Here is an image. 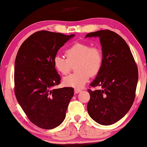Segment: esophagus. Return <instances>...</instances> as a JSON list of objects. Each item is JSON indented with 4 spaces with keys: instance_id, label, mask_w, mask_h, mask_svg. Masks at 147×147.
I'll return each mask as SVG.
<instances>
[{
    "instance_id": "obj_1",
    "label": "esophagus",
    "mask_w": 147,
    "mask_h": 147,
    "mask_svg": "<svg viewBox=\"0 0 147 147\" xmlns=\"http://www.w3.org/2000/svg\"><path fill=\"white\" fill-rule=\"evenodd\" d=\"M81 91H82V90H81L80 89H78V88H76V89L74 90V92H75V93H76V94L79 93L80 92H81Z\"/></svg>"
}]
</instances>
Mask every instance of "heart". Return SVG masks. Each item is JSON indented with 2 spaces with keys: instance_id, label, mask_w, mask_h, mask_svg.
<instances>
[{
  "instance_id": "1",
  "label": "heart",
  "mask_w": 147,
  "mask_h": 147,
  "mask_svg": "<svg viewBox=\"0 0 147 147\" xmlns=\"http://www.w3.org/2000/svg\"><path fill=\"white\" fill-rule=\"evenodd\" d=\"M67 59L57 55L54 58V66L62 75L70 71L72 65H76L77 72L63 78L67 86L82 88L88 82L90 76L99 73L104 62V54L100 47L90 46L86 43H76L65 52Z\"/></svg>"
}]
</instances>
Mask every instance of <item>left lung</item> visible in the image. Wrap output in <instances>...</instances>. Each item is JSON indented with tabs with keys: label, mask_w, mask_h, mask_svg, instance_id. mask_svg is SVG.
Here are the masks:
<instances>
[{
	"label": "left lung",
	"mask_w": 147,
	"mask_h": 147,
	"mask_svg": "<svg viewBox=\"0 0 147 147\" xmlns=\"http://www.w3.org/2000/svg\"><path fill=\"white\" fill-rule=\"evenodd\" d=\"M99 37L104 62L90 84L98 90L88 89V115L103 125L115 123L127 113L136 96L138 71L125 41L116 32L101 30L90 32L86 37Z\"/></svg>",
	"instance_id": "obj_1"
}]
</instances>
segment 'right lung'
Listing matches in <instances>:
<instances>
[{"instance_id": "add662e5", "label": "right lung", "mask_w": 147, "mask_h": 147, "mask_svg": "<svg viewBox=\"0 0 147 147\" xmlns=\"http://www.w3.org/2000/svg\"><path fill=\"white\" fill-rule=\"evenodd\" d=\"M75 35L41 30L21 45L15 61L14 84L18 104L39 127L51 129L64 121L74 88L54 89L61 77L54 66L57 52Z\"/></svg>"}]
</instances>
